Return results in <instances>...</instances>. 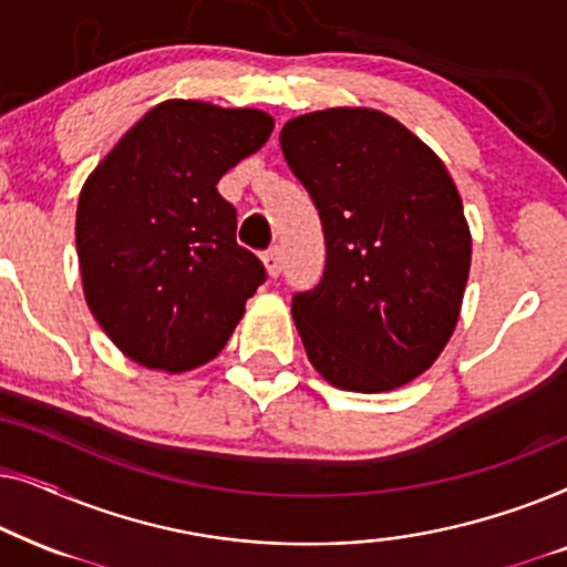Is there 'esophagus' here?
Here are the masks:
<instances>
[{
	"mask_svg": "<svg viewBox=\"0 0 567 567\" xmlns=\"http://www.w3.org/2000/svg\"><path fill=\"white\" fill-rule=\"evenodd\" d=\"M262 262H266L268 276L276 278L281 274V250H278V247H268V250L262 252Z\"/></svg>",
	"mask_w": 567,
	"mask_h": 567,
	"instance_id": "esophagus-1",
	"label": "esophagus"
}]
</instances>
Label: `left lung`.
Masks as SVG:
<instances>
[{"instance_id": "left-lung-1", "label": "left lung", "mask_w": 567, "mask_h": 567, "mask_svg": "<svg viewBox=\"0 0 567 567\" xmlns=\"http://www.w3.org/2000/svg\"><path fill=\"white\" fill-rule=\"evenodd\" d=\"M281 150L324 231V274L291 315L330 384L390 392L421 377L460 320L472 239L444 162L390 115L291 118Z\"/></svg>"}]
</instances>
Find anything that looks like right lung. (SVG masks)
I'll list each match as a JSON object with an SVG mask.
<instances>
[{
    "mask_svg": "<svg viewBox=\"0 0 567 567\" xmlns=\"http://www.w3.org/2000/svg\"><path fill=\"white\" fill-rule=\"evenodd\" d=\"M270 131L252 107L165 100L87 177L76 206L84 299L131 361L196 369L243 320L266 268L237 243V208L216 183Z\"/></svg>",
    "mask_w": 567,
    "mask_h": 567,
    "instance_id": "add662e5",
    "label": "right lung"
}]
</instances>
